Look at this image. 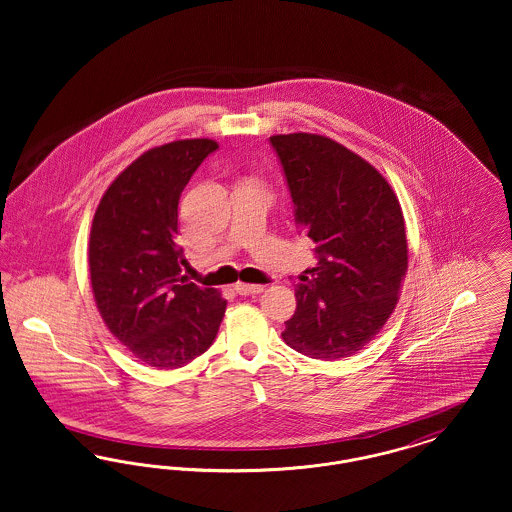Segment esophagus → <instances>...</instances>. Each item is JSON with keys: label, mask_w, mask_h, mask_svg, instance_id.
<instances>
[{"label": "esophagus", "mask_w": 512, "mask_h": 512, "mask_svg": "<svg viewBox=\"0 0 512 512\" xmlns=\"http://www.w3.org/2000/svg\"><path fill=\"white\" fill-rule=\"evenodd\" d=\"M236 292L240 293V295H257V293L265 292V286H255V284L238 282V284H236Z\"/></svg>", "instance_id": "1"}]
</instances>
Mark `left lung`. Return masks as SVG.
I'll return each mask as SVG.
<instances>
[{"label": "left lung", "mask_w": 512, "mask_h": 512, "mask_svg": "<svg viewBox=\"0 0 512 512\" xmlns=\"http://www.w3.org/2000/svg\"><path fill=\"white\" fill-rule=\"evenodd\" d=\"M288 180L295 220L317 244V267L295 286L284 341L336 361L361 351L391 317L409 267L405 219L388 180L338 142L293 132L270 136Z\"/></svg>", "instance_id": "left-lung-1"}]
</instances>
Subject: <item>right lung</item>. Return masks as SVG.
<instances>
[{
    "mask_svg": "<svg viewBox=\"0 0 512 512\" xmlns=\"http://www.w3.org/2000/svg\"><path fill=\"white\" fill-rule=\"evenodd\" d=\"M219 144L209 138L151 147L111 182L90 230L92 292L109 332L142 363L180 368L217 338L226 299L182 276L178 201Z\"/></svg>",
    "mask_w": 512,
    "mask_h": 512,
    "instance_id": "right-lung-1",
    "label": "right lung"
}]
</instances>
